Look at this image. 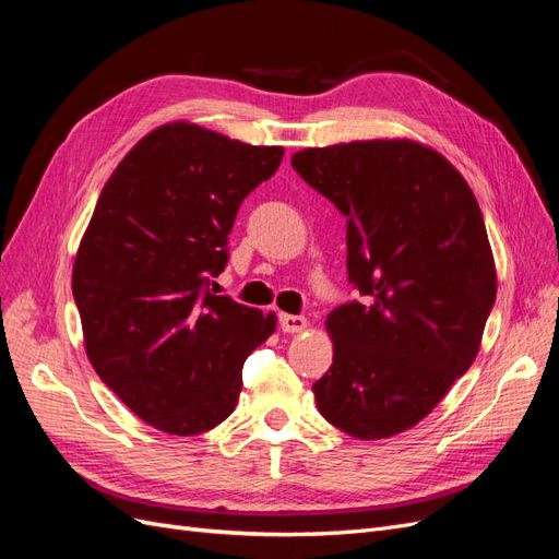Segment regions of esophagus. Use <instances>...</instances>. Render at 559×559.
I'll use <instances>...</instances> for the list:
<instances>
[{
    "mask_svg": "<svg viewBox=\"0 0 559 559\" xmlns=\"http://www.w3.org/2000/svg\"><path fill=\"white\" fill-rule=\"evenodd\" d=\"M280 329L284 333H300L308 329V319L300 314H280Z\"/></svg>",
    "mask_w": 559,
    "mask_h": 559,
    "instance_id": "1",
    "label": "esophagus"
}]
</instances>
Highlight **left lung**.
<instances>
[{"label": "left lung", "mask_w": 559, "mask_h": 559, "mask_svg": "<svg viewBox=\"0 0 559 559\" xmlns=\"http://www.w3.org/2000/svg\"><path fill=\"white\" fill-rule=\"evenodd\" d=\"M294 170L347 216V280L364 298L326 317L319 413L361 438L425 419L480 349L497 270L466 179L413 140L302 148Z\"/></svg>", "instance_id": "8db88e82"}]
</instances>
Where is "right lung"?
<instances>
[{
    "label": "right lung",
    "mask_w": 559,
    "mask_h": 559,
    "mask_svg": "<svg viewBox=\"0 0 559 559\" xmlns=\"http://www.w3.org/2000/svg\"><path fill=\"white\" fill-rule=\"evenodd\" d=\"M282 156L177 121L134 144L99 193L72 273L83 343L99 380L165 433L222 425L245 359L275 331L273 312L210 286L242 200Z\"/></svg>",
    "instance_id": "obj_1"
}]
</instances>
